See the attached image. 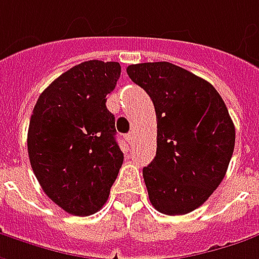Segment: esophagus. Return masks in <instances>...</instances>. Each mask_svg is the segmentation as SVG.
Segmentation results:
<instances>
[{
  "label": "esophagus",
  "mask_w": 259,
  "mask_h": 259,
  "mask_svg": "<svg viewBox=\"0 0 259 259\" xmlns=\"http://www.w3.org/2000/svg\"><path fill=\"white\" fill-rule=\"evenodd\" d=\"M126 141L129 142V145H132L135 142V133L133 132H130L129 135H126Z\"/></svg>",
  "instance_id": "34e87169"
}]
</instances>
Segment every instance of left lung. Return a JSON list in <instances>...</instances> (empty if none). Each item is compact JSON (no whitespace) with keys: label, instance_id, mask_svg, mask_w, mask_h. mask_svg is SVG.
Returning <instances> with one entry per match:
<instances>
[{"label":"left lung","instance_id":"obj_1","mask_svg":"<svg viewBox=\"0 0 259 259\" xmlns=\"http://www.w3.org/2000/svg\"><path fill=\"white\" fill-rule=\"evenodd\" d=\"M126 71L156 113V156L143 168L152 206L168 216L187 214L228 171L235 148L229 111L213 85L177 65L138 63Z\"/></svg>","mask_w":259,"mask_h":259}]
</instances>
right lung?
Segmentation results:
<instances>
[{
  "label": "right lung",
  "instance_id": "right-lung-1",
  "mask_svg": "<svg viewBox=\"0 0 259 259\" xmlns=\"http://www.w3.org/2000/svg\"><path fill=\"white\" fill-rule=\"evenodd\" d=\"M120 63L87 61L58 76L33 108L27 151L33 172L55 204L90 216L107 201L123 163L106 97Z\"/></svg>",
  "mask_w": 259,
  "mask_h": 259
}]
</instances>
